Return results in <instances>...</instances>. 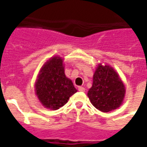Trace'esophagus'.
<instances>
[{
  "label": "esophagus",
  "instance_id": "esophagus-1",
  "mask_svg": "<svg viewBox=\"0 0 147 147\" xmlns=\"http://www.w3.org/2000/svg\"><path fill=\"white\" fill-rule=\"evenodd\" d=\"M78 90H79L80 91H81V92H84V91H85V88H84L83 86H80V87L78 88Z\"/></svg>",
  "mask_w": 147,
  "mask_h": 147
}]
</instances>
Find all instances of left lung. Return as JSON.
<instances>
[{
  "instance_id": "left-lung-1",
  "label": "left lung",
  "mask_w": 147,
  "mask_h": 147,
  "mask_svg": "<svg viewBox=\"0 0 147 147\" xmlns=\"http://www.w3.org/2000/svg\"><path fill=\"white\" fill-rule=\"evenodd\" d=\"M87 95L92 105L103 113L119 108L125 95V86L119 75L109 65L98 64Z\"/></svg>"
}]
</instances>
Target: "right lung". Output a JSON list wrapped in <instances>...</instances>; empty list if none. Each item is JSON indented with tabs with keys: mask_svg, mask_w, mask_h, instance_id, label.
Masks as SVG:
<instances>
[{
	"mask_svg": "<svg viewBox=\"0 0 147 147\" xmlns=\"http://www.w3.org/2000/svg\"><path fill=\"white\" fill-rule=\"evenodd\" d=\"M76 92L71 80L64 74L62 58L55 56L43 64L35 83V94L44 107L58 109Z\"/></svg>",
	"mask_w": 147,
	"mask_h": 147,
	"instance_id": "1",
	"label": "right lung"
}]
</instances>
